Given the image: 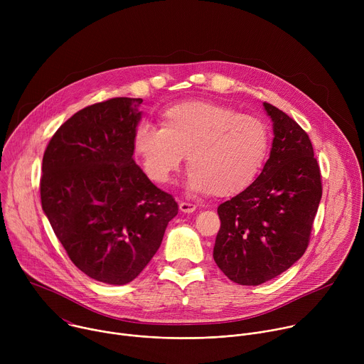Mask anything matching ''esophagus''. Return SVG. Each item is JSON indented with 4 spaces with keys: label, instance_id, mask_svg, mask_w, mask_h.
Wrapping results in <instances>:
<instances>
[{
    "label": "esophagus",
    "instance_id": "34e87169",
    "mask_svg": "<svg viewBox=\"0 0 364 364\" xmlns=\"http://www.w3.org/2000/svg\"><path fill=\"white\" fill-rule=\"evenodd\" d=\"M178 205H180V210H181L183 213H193V212H196V210H197V205H196V204H193V203L181 201Z\"/></svg>",
    "mask_w": 364,
    "mask_h": 364
}]
</instances>
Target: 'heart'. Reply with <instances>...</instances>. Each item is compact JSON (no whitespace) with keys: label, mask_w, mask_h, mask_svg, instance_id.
I'll list each match as a JSON object with an SVG mask.
<instances>
[{"label":"heart","mask_w":364,"mask_h":364,"mask_svg":"<svg viewBox=\"0 0 364 364\" xmlns=\"http://www.w3.org/2000/svg\"><path fill=\"white\" fill-rule=\"evenodd\" d=\"M160 128L139 125L132 148L146 177L166 184L187 155L188 184L230 197L252 184L269 152V129L255 115L212 100H184L160 115Z\"/></svg>","instance_id":"b5f03b06"}]
</instances>
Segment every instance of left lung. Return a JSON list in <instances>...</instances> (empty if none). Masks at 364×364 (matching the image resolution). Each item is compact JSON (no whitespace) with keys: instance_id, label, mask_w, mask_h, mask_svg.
Masks as SVG:
<instances>
[{"instance_id":"1","label":"left lung","mask_w":364,"mask_h":364,"mask_svg":"<svg viewBox=\"0 0 364 364\" xmlns=\"http://www.w3.org/2000/svg\"><path fill=\"white\" fill-rule=\"evenodd\" d=\"M274 142L262 173L218 207L213 257L239 285H261L291 268L308 247L323 194L321 171L308 134L264 102Z\"/></svg>"}]
</instances>
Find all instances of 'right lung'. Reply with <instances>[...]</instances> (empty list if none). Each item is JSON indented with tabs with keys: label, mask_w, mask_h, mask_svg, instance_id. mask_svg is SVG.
<instances>
[{
	"label": "right lung",
	"mask_w": 364,
	"mask_h": 364,
	"mask_svg": "<svg viewBox=\"0 0 364 364\" xmlns=\"http://www.w3.org/2000/svg\"><path fill=\"white\" fill-rule=\"evenodd\" d=\"M141 103L112 97L83 108L43 155L41 207L55 235L83 274L111 285L142 272L178 213L132 159Z\"/></svg>",
	"instance_id": "obj_1"
}]
</instances>
